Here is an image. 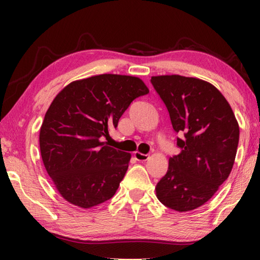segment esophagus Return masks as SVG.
I'll list each match as a JSON object with an SVG mask.
<instances>
[{
  "label": "esophagus",
  "mask_w": 260,
  "mask_h": 260,
  "mask_svg": "<svg viewBox=\"0 0 260 260\" xmlns=\"http://www.w3.org/2000/svg\"><path fill=\"white\" fill-rule=\"evenodd\" d=\"M134 158L138 161H144V160H147L148 158H149V155H144V153H141V152H134Z\"/></svg>",
  "instance_id": "obj_1"
}]
</instances>
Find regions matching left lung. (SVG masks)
Returning a JSON list of instances; mask_svg holds the SVG:
<instances>
[{"mask_svg": "<svg viewBox=\"0 0 260 260\" xmlns=\"http://www.w3.org/2000/svg\"><path fill=\"white\" fill-rule=\"evenodd\" d=\"M151 83L169 111L179 155L156 186L167 208L186 212L206 203L234 165L240 128L222 94L211 83L182 76H158Z\"/></svg>", "mask_w": 260, "mask_h": 260, "instance_id": "8db88e82", "label": "left lung"}]
</instances>
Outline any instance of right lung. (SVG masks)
<instances>
[{"label":"right lung","mask_w":260,"mask_h":260,"mask_svg":"<svg viewBox=\"0 0 260 260\" xmlns=\"http://www.w3.org/2000/svg\"><path fill=\"white\" fill-rule=\"evenodd\" d=\"M149 89L139 78L100 74L73 81L52 101L40 129L43 164L57 190L83 209L116 193L131 155L101 142Z\"/></svg>","instance_id":"add662e5"}]
</instances>
